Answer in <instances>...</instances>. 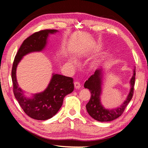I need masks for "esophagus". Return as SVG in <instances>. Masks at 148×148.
<instances>
[{
  "mask_svg": "<svg viewBox=\"0 0 148 148\" xmlns=\"http://www.w3.org/2000/svg\"><path fill=\"white\" fill-rule=\"evenodd\" d=\"M74 86L76 89H79L80 87H81V85H80V84L78 82H75L74 83Z\"/></svg>",
  "mask_w": 148,
  "mask_h": 148,
  "instance_id": "34e87169",
  "label": "esophagus"
}]
</instances>
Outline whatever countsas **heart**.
<instances>
[{
	"instance_id": "obj_1",
	"label": "heart",
	"mask_w": 148,
	"mask_h": 148,
	"mask_svg": "<svg viewBox=\"0 0 148 148\" xmlns=\"http://www.w3.org/2000/svg\"><path fill=\"white\" fill-rule=\"evenodd\" d=\"M70 63H71V64H73V62L71 61V62H70ZM95 64H96V63H95Z\"/></svg>"
}]
</instances>
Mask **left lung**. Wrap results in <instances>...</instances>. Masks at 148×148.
<instances>
[{
	"label": "left lung",
	"instance_id": "1",
	"mask_svg": "<svg viewBox=\"0 0 148 148\" xmlns=\"http://www.w3.org/2000/svg\"><path fill=\"white\" fill-rule=\"evenodd\" d=\"M103 72V69H97L95 73L84 83V87L89 89L91 92L90 100L88 102L86 107L89 115L95 120L99 122H110L117 119L123 114L125 109L132 99L135 81V69L133 70V77L130 82L131 89L127 99L120 106L113 109H105L101 102L100 97L102 93Z\"/></svg>",
	"mask_w": 148,
	"mask_h": 148
}]
</instances>
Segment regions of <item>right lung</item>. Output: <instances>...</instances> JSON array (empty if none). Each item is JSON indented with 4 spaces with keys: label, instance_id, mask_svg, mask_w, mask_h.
Instances as JSON below:
<instances>
[{
    "label": "right lung",
    "instance_id": "add662e5",
    "mask_svg": "<svg viewBox=\"0 0 148 148\" xmlns=\"http://www.w3.org/2000/svg\"><path fill=\"white\" fill-rule=\"evenodd\" d=\"M57 31L56 29H44L31 35L22 43L13 61L12 70L13 93L26 114L36 120H46L58 112L63 104L64 97L73 91V79L53 73L45 90L34 95L32 98H27L18 86L16 77V67L25 55L42 51L46 46L49 34H54Z\"/></svg>",
    "mask_w": 148,
    "mask_h": 148
}]
</instances>
